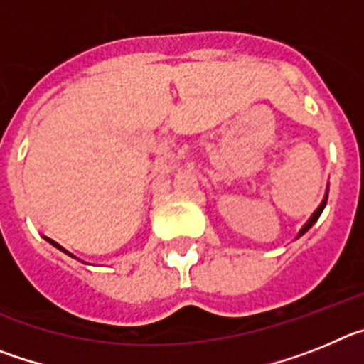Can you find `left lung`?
I'll return each mask as SVG.
<instances>
[{
    "mask_svg": "<svg viewBox=\"0 0 364 364\" xmlns=\"http://www.w3.org/2000/svg\"><path fill=\"white\" fill-rule=\"evenodd\" d=\"M326 200H328V188H326V193H324L323 202H321V204H319V208H317V210H315L314 213H311V217L308 218V220H306V224H304V226H302L301 230H299V233H297V239H299V237H302V235H304V233H306V231L310 230L311 226H314L315 222H317V218H319V217H321V213H323L324 205H326Z\"/></svg>",
    "mask_w": 364,
    "mask_h": 364,
    "instance_id": "1",
    "label": "left lung"
}]
</instances>
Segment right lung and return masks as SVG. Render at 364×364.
Segmentation results:
<instances>
[{
	"instance_id": "right-lung-1",
	"label": "right lung",
	"mask_w": 364,
	"mask_h": 364,
	"mask_svg": "<svg viewBox=\"0 0 364 364\" xmlns=\"http://www.w3.org/2000/svg\"><path fill=\"white\" fill-rule=\"evenodd\" d=\"M43 239H45V240H47V242H50V244H53V246H54V247H58V250H60V252L67 253V255H69V257H74V255H73V253H70V252H67L65 247H63V246H60V244H58V242H56V240L49 239V237H43ZM74 259H78V257H74Z\"/></svg>"
}]
</instances>
